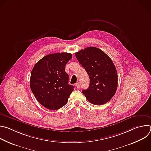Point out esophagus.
<instances>
[{
	"instance_id": "1",
	"label": "esophagus",
	"mask_w": 151,
	"mask_h": 151,
	"mask_svg": "<svg viewBox=\"0 0 151 151\" xmlns=\"http://www.w3.org/2000/svg\"><path fill=\"white\" fill-rule=\"evenodd\" d=\"M80 83L79 82H78V83H76V84H75V86H76V87L78 88V89H79V88H80Z\"/></svg>"
}]
</instances>
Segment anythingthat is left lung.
<instances>
[{
  "label": "left lung",
  "mask_w": 151,
  "mask_h": 151,
  "mask_svg": "<svg viewBox=\"0 0 151 151\" xmlns=\"http://www.w3.org/2000/svg\"><path fill=\"white\" fill-rule=\"evenodd\" d=\"M75 56L90 77L89 87L82 91L83 94L93 104L108 102L118 87V74L111 58L94 47L80 50Z\"/></svg>",
  "instance_id": "obj_1"
}]
</instances>
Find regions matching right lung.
Instances as JSON below:
<instances>
[{"mask_svg":"<svg viewBox=\"0 0 151 151\" xmlns=\"http://www.w3.org/2000/svg\"><path fill=\"white\" fill-rule=\"evenodd\" d=\"M70 53L48 54L34 66L30 76L31 90L38 102L50 110H57L65 105L74 86L68 84L65 72Z\"/></svg>","mask_w":151,"mask_h":151,"instance_id":"add662e5","label":"right lung"}]
</instances>
